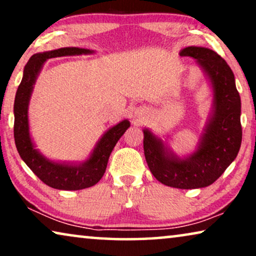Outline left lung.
<instances>
[{"label":"left lung","mask_w":256,"mask_h":256,"mask_svg":"<svg viewBox=\"0 0 256 256\" xmlns=\"http://www.w3.org/2000/svg\"><path fill=\"white\" fill-rule=\"evenodd\" d=\"M196 59L212 93L211 110L196 149L180 156L168 142L143 129L146 160L154 177L166 186L200 188L211 185L236 158L240 150L241 100L232 70L208 48L188 46L180 52Z\"/></svg>","instance_id":"1"}]
</instances>
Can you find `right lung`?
Returning <instances> with one entry per match:
<instances>
[{
	"label": "right lung",
	"instance_id": "1",
	"mask_svg": "<svg viewBox=\"0 0 256 256\" xmlns=\"http://www.w3.org/2000/svg\"><path fill=\"white\" fill-rule=\"evenodd\" d=\"M92 54H94L93 50L80 48H60L57 50L34 54L24 68L22 82L16 92L14 104V138L17 152L24 163L43 183L58 190L76 191L96 185L106 171L112 150L124 132L130 127V122L127 118L110 127L104 132L90 155L82 162H60L50 160L36 148L30 134L29 104L34 84L45 62L56 57Z\"/></svg>",
	"mask_w": 256,
	"mask_h": 256
}]
</instances>
